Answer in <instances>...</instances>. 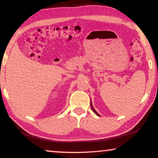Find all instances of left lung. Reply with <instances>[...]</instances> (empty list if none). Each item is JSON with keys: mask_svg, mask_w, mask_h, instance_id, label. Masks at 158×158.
<instances>
[{"mask_svg": "<svg viewBox=\"0 0 158 158\" xmlns=\"http://www.w3.org/2000/svg\"><path fill=\"white\" fill-rule=\"evenodd\" d=\"M90 107H91V109H92V111H94V113H95V114H96L97 116H100V115H99V114H98V113H97V111H96V110H95V109H94V106H93V104H92V102H91V101H90Z\"/></svg>", "mask_w": 158, "mask_h": 158, "instance_id": "left-lung-1", "label": "left lung"}]
</instances>
